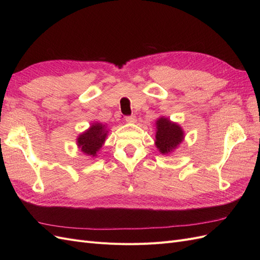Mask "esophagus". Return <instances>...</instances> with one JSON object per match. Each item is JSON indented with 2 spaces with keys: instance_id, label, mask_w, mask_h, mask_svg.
Listing matches in <instances>:
<instances>
[{
  "instance_id": "esophagus-1",
  "label": "esophagus",
  "mask_w": 260,
  "mask_h": 260,
  "mask_svg": "<svg viewBox=\"0 0 260 260\" xmlns=\"http://www.w3.org/2000/svg\"><path fill=\"white\" fill-rule=\"evenodd\" d=\"M125 122H128V123H136V122H137V117H136L135 115L125 117Z\"/></svg>"
}]
</instances>
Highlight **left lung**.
<instances>
[{
	"mask_svg": "<svg viewBox=\"0 0 260 260\" xmlns=\"http://www.w3.org/2000/svg\"><path fill=\"white\" fill-rule=\"evenodd\" d=\"M155 145L162 155H169L184 141V131L177 122L161 116L155 122Z\"/></svg>",
	"mask_w": 260,
	"mask_h": 260,
	"instance_id": "1",
	"label": "left lung"
}]
</instances>
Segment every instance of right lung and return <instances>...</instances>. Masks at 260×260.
Here are the masks:
<instances>
[{"instance_id": "add662e5", "label": "right lung", "mask_w": 260, "mask_h": 260, "mask_svg": "<svg viewBox=\"0 0 260 260\" xmlns=\"http://www.w3.org/2000/svg\"><path fill=\"white\" fill-rule=\"evenodd\" d=\"M108 131L109 129L104 123L99 121L91 123L89 129H86L78 136V148H79L85 156H89L91 158L96 157L100 149L105 143V140L108 136Z\"/></svg>"}]
</instances>
